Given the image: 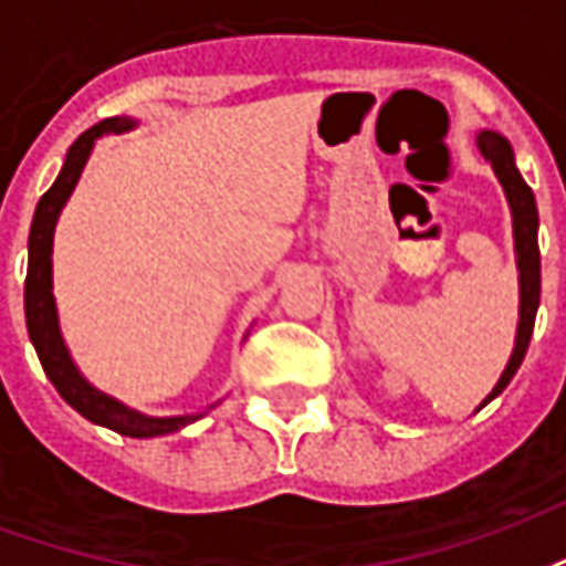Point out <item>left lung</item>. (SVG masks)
Masks as SVG:
<instances>
[{
    "instance_id": "obj_1",
    "label": "left lung",
    "mask_w": 566,
    "mask_h": 566,
    "mask_svg": "<svg viewBox=\"0 0 566 566\" xmlns=\"http://www.w3.org/2000/svg\"><path fill=\"white\" fill-rule=\"evenodd\" d=\"M475 148L482 150V157L491 163V169L497 175L500 187L506 193L512 214V242H515V266H518V327H515V345H512V355L506 360V369L500 373L497 385L491 388L485 400L479 403L488 406L503 388L510 385L512 376L522 367L524 355H527V345L534 336V321L536 308H539V245H536V230H539V214H536V199L534 190L524 185L522 172L515 166V154L506 136H500L494 129H482L475 136ZM475 409V412H479Z\"/></svg>"
}]
</instances>
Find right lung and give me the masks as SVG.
<instances>
[{"label":"right lung","mask_w":566,"mask_h":566,"mask_svg":"<svg viewBox=\"0 0 566 566\" xmlns=\"http://www.w3.org/2000/svg\"><path fill=\"white\" fill-rule=\"evenodd\" d=\"M139 127L136 117H105L96 127L87 133H81L75 145L66 150L63 169L56 175V181L51 190L39 199L35 214H32L30 227V266H27V284H23V312H27V331H30V343L35 348V355L42 360L44 376L51 379L60 397L66 400L75 412L93 421V424L108 427L120 437L133 439H150L175 433L181 427L193 424L206 416L209 409L221 403H211L206 412H187V416H145L139 409H129L127 403H120L112 394L99 391L96 385L84 379V373L78 364L72 360L63 331H60V312H56L54 296V233L60 211L66 209L72 190L78 185L84 166L91 160L96 139L112 136V133H129Z\"/></svg>","instance_id":"1"}]
</instances>
